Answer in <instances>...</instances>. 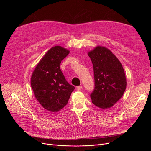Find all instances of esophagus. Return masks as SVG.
I'll return each instance as SVG.
<instances>
[{
	"instance_id": "34e87169",
	"label": "esophagus",
	"mask_w": 151,
	"mask_h": 151,
	"mask_svg": "<svg viewBox=\"0 0 151 151\" xmlns=\"http://www.w3.org/2000/svg\"><path fill=\"white\" fill-rule=\"evenodd\" d=\"M82 88V85L78 86V87H76V90H77V91H80Z\"/></svg>"
}]
</instances>
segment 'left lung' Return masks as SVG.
Returning <instances> with one entry per match:
<instances>
[{
    "label": "left lung",
    "instance_id": "obj_1",
    "mask_svg": "<svg viewBox=\"0 0 151 151\" xmlns=\"http://www.w3.org/2000/svg\"><path fill=\"white\" fill-rule=\"evenodd\" d=\"M91 60L95 87L92 103L101 109L111 107L123 96L127 87L124 70L119 60L109 49L97 46L88 53Z\"/></svg>",
    "mask_w": 151,
    "mask_h": 151
}]
</instances>
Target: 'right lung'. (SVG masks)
<instances>
[{"mask_svg":"<svg viewBox=\"0 0 151 151\" xmlns=\"http://www.w3.org/2000/svg\"><path fill=\"white\" fill-rule=\"evenodd\" d=\"M69 52L61 46L53 47L40 60L32 73L30 83L34 95L50 112H56L63 108L75 89L60 68L61 61Z\"/></svg>","mask_w":151,"mask_h":151,"instance_id":"right-lung-1","label":"right lung"}]
</instances>
